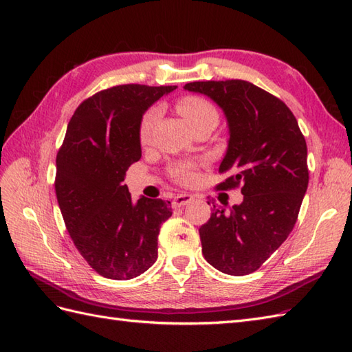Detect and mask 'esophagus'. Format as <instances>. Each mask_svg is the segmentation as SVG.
<instances>
[{
    "label": "esophagus",
    "mask_w": 352,
    "mask_h": 352,
    "mask_svg": "<svg viewBox=\"0 0 352 352\" xmlns=\"http://www.w3.org/2000/svg\"><path fill=\"white\" fill-rule=\"evenodd\" d=\"M193 201V195H189V193H180V195H177L174 199H172V206L175 208L177 207H183L186 204H189Z\"/></svg>",
    "instance_id": "34e87169"
}]
</instances>
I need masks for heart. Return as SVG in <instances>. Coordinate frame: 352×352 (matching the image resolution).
<instances>
[{
    "label": "heart",
    "mask_w": 352,
    "mask_h": 352,
    "mask_svg": "<svg viewBox=\"0 0 352 352\" xmlns=\"http://www.w3.org/2000/svg\"><path fill=\"white\" fill-rule=\"evenodd\" d=\"M177 110L178 113L184 118V121L188 122L190 129L206 121L218 122V111H216L214 106L207 100L201 98V96H184V98L177 102ZM157 118H159V109L155 107L149 109L146 113L142 116L139 125V138L142 142H146ZM170 174L177 182L189 183L193 180V177H195V164L188 162L177 163L172 166Z\"/></svg>",
    "instance_id": "b5f03b06"
}]
</instances>
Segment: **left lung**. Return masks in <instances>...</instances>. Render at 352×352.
I'll return each mask as SVG.
<instances>
[{
  "label": "left lung",
  "instance_id": "1",
  "mask_svg": "<svg viewBox=\"0 0 352 352\" xmlns=\"http://www.w3.org/2000/svg\"><path fill=\"white\" fill-rule=\"evenodd\" d=\"M222 109L228 148L219 166L228 178L219 189L242 184L243 201L227 212L213 206L199 228L206 260L228 275H248L286 241L309 186L307 144L290 109L250 81H193Z\"/></svg>",
  "mask_w": 352,
  "mask_h": 352
}]
</instances>
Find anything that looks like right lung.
I'll return each instance as SVG.
<instances>
[{
	"instance_id": "obj_1",
	"label": "right lung",
	"mask_w": 352,
	"mask_h": 352,
	"mask_svg": "<svg viewBox=\"0 0 352 352\" xmlns=\"http://www.w3.org/2000/svg\"><path fill=\"white\" fill-rule=\"evenodd\" d=\"M177 86L121 85L77 107L56 159V195L74 245L95 272L131 280L157 260L170 203H133L125 172L142 157L139 125L148 107Z\"/></svg>"
}]
</instances>
